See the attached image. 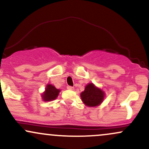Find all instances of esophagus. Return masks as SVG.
Wrapping results in <instances>:
<instances>
[{
    "label": "esophagus",
    "instance_id": "1",
    "mask_svg": "<svg viewBox=\"0 0 149 149\" xmlns=\"http://www.w3.org/2000/svg\"><path fill=\"white\" fill-rule=\"evenodd\" d=\"M67 89H68V90H71V91H73V90H74V88L72 87V86H67Z\"/></svg>",
    "mask_w": 149,
    "mask_h": 149
}]
</instances>
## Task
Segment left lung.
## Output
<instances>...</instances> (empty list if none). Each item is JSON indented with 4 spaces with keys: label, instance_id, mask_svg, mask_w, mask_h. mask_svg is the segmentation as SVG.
<instances>
[{
    "label": "left lung",
    "instance_id": "left-lung-1",
    "mask_svg": "<svg viewBox=\"0 0 149 149\" xmlns=\"http://www.w3.org/2000/svg\"><path fill=\"white\" fill-rule=\"evenodd\" d=\"M81 97L86 105L88 107H96L102 102L104 93L100 88L95 87L93 83H89L81 93Z\"/></svg>",
    "mask_w": 149,
    "mask_h": 149
}]
</instances>
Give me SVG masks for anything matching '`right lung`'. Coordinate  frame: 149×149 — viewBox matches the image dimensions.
<instances>
[{"instance_id":"add662e5","label":"right lung","mask_w":149,"mask_h":149,"mask_svg":"<svg viewBox=\"0 0 149 149\" xmlns=\"http://www.w3.org/2000/svg\"><path fill=\"white\" fill-rule=\"evenodd\" d=\"M60 93V90L56 89V88L52 84H47L46 86V90L42 94V97L44 101H52L56 99L58 94Z\"/></svg>"}]
</instances>
